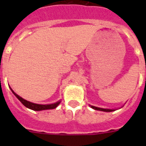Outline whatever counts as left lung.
<instances>
[{
    "mask_svg": "<svg viewBox=\"0 0 146 146\" xmlns=\"http://www.w3.org/2000/svg\"><path fill=\"white\" fill-rule=\"evenodd\" d=\"M91 108L93 109L96 110H100V111H104V112H112L114 111V110H111V109H104V108H97V107L95 106H92V105H90Z\"/></svg>",
    "mask_w": 146,
    "mask_h": 146,
    "instance_id": "1",
    "label": "left lung"
}]
</instances>
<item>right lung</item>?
Masks as SVG:
<instances>
[{
    "label": "right lung",
    "mask_w": 146,
    "mask_h": 146,
    "mask_svg": "<svg viewBox=\"0 0 146 146\" xmlns=\"http://www.w3.org/2000/svg\"><path fill=\"white\" fill-rule=\"evenodd\" d=\"M11 91H12V93L15 94V96L17 98L20 102H21L22 104L25 106L26 108H29L31 110H35V111H40V110H50V109H54V108H57L58 106V104L60 103V101L57 102L53 103V104H35V103L31 102H28L25 99H23L21 96H20L19 95L15 93V91H13L12 89L11 88V87H9Z\"/></svg>",
    "instance_id": "1"
}]
</instances>
